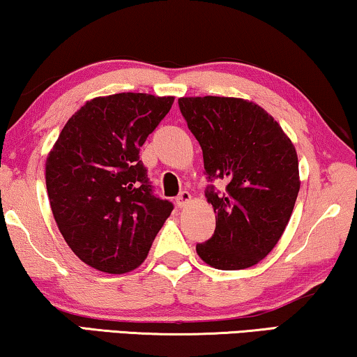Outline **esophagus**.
<instances>
[{
    "mask_svg": "<svg viewBox=\"0 0 357 357\" xmlns=\"http://www.w3.org/2000/svg\"><path fill=\"white\" fill-rule=\"evenodd\" d=\"M190 202H192V195L188 192H182L177 198H175V203H177L178 208H185Z\"/></svg>",
    "mask_w": 357,
    "mask_h": 357,
    "instance_id": "1",
    "label": "esophagus"
}]
</instances>
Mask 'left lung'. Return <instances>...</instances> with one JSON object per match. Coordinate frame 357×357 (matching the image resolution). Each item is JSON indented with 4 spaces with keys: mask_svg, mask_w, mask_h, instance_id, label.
<instances>
[{
    "mask_svg": "<svg viewBox=\"0 0 357 357\" xmlns=\"http://www.w3.org/2000/svg\"><path fill=\"white\" fill-rule=\"evenodd\" d=\"M178 107L203 151L206 188L216 229L197 253L218 270L257 265L280 241L301 188L294 144L280 123L253 102L237 97H182Z\"/></svg>",
    "mask_w": 357,
    "mask_h": 357,
    "instance_id": "obj_1",
    "label": "left lung"
}]
</instances>
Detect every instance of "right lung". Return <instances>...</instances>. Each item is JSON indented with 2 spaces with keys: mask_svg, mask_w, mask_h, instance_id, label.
<instances>
[{
  "mask_svg": "<svg viewBox=\"0 0 357 357\" xmlns=\"http://www.w3.org/2000/svg\"><path fill=\"white\" fill-rule=\"evenodd\" d=\"M174 97L121 92L86 102L63 126L45 164L61 236L96 270L123 275L148 257L174 204L153 193L139 148Z\"/></svg>",
  "mask_w": 357,
  "mask_h": 357,
  "instance_id": "add662e5",
  "label": "right lung"
}]
</instances>
